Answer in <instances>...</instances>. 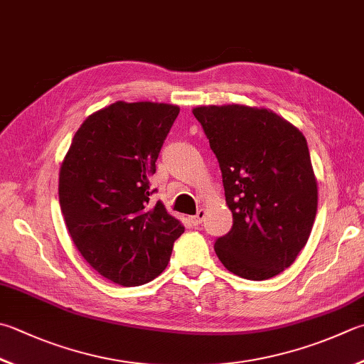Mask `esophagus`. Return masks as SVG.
I'll return each mask as SVG.
<instances>
[{"instance_id":"obj_1","label":"esophagus","mask_w":364,"mask_h":364,"mask_svg":"<svg viewBox=\"0 0 364 364\" xmlns=\"http://www.w3.org/2000/svg\"><path fill=\"white\" fill-rule=\"evenodd\" d=\"M204 217H205V210H204V209H200V210L196 212V215L191 217V223H193L195 226L201 225L203 220H204Z\"/></svg>"}]
</instances>
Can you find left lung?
I'll list each match as a JSON object with an SVG mask.
<instances>
[{"label": "left lung", "mask_w": 364, "mask_h": 364, "mask_svg": "<svg viewBox=\"0 0 364 364\" xmlns=\"http://www.w3.org/2000/svg\"><path fill=\"white\" fill-rule=\"evenodd\" d=\"M193 115L220 164L232 228L215 241L226 269L266 280L311 236L318 190L304 134L264 107L200 106Z\"/></svg>", "instance_id": "obj_1"}]
</instances>
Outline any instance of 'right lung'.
I'll return each instance as SVG.
<instances>
[{
    "instance_id": "1",
    "label": "right lung",
    "mask_w": 364,
    "mask_h": 364,
    "mask_svg": "<svg viewBox=\"0 0 364 364\" xmlns=\"http://www.w3.org/2000/svg\"><path fill=\"white\" fill-rule=\"evenodd\" d=\"M177 115L166 102H114L88 115L61 163L66 228L85 262L114 284L160 276L185 230L161 201L150 203V177Z\"/></svg>"
}]
</instances>
